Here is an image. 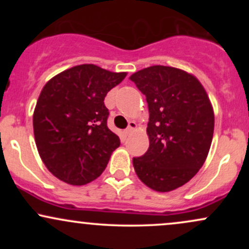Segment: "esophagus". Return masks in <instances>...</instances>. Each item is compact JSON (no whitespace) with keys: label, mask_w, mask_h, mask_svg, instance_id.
<instances>
[{"label":"esophagus","mask_w":249,"mask_h":249,"mask_svg":"<svg viewBox=\"0 0 249 249\" xmlns=\"http://www.w3.org/2000/svg\"><path fill=\"white\" fill-rule=\"evenodd\" d=\"M137 130V124L134 122H130V124H128V127L126 128V131H125V134L128 136V134H131L134 131Z\"/></svg>","instance_id":"1"}]
</instances>
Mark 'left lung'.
Masks as SVG:
<instances>
[{"label":"left lung","mask_w":249,"mask_h":249,"mask_svg":"<svg viewBox=\"0 0 249 249\" xmlns=\"http://www.w3.org/2000/svg\"><path fill=\"white\" fill-rule=\"evenodd\" d=\"M146 96L147 152L133 158L138 178L157 192L181 187L198 173L210 152L214 111L206 90L187 71L153 65L130 76Z\"/></svg>","instance_id":"left-lung-1"}]
</instances>
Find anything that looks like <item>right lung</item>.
<instances>
[{
	"instance_id": "add662e5",
	"label": "right lung",
	"mask_w": 249,
	"mask_h": 249,
	"mask_svg": "<svg viewBox=\"0 0 249 249\" xmlns=\"http://www.w3.org/2000/svg\"><path fill=\"white\" fill-rule=\"evenodd\" d=\"M126 75L81 64L43 87L34 110V136L42 161L56 178L82 186L105 170L121 141L107 127L104 98Z\"/></svg>"
}]
</instances>
